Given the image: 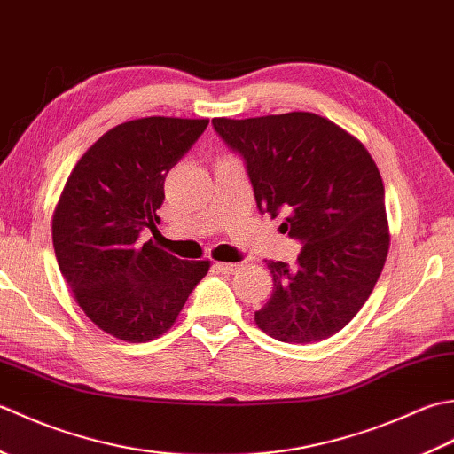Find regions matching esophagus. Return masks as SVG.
<instances>
[{
    "label": "esophagus",
    "instance_id": "1",
    "mask_svg": "<svg viewBox=\"0 0 454 454\" xmlns=\"http://www.w3.org/2000/svg\"><path fill=\"white\" fill-rule=\"evenodd\" d=\"M215 266H217V270L225 272V274H235L240 270V268H243V264H239V262H217Z\"/></svg>",
    "mask_w": 454,
    "mask_h": 454
}]
</instances>
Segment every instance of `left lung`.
<instances>
[{
    "mask_svg": "<svg viewBox=\"0 0 454 454\" xmlns=\"http://www.w3.org/2000/svg\"><path fill=\"white\" fill-rule=\"evenodd\" d=\"M219 137L243 156L258 209L284 215L303 243L294 266L266 261L274 290L254 313L284 343H316L343 329L380 278L390 248L384 184L356 137L309 111L215 117Z\"/></svg>",
    "mask_w": 454,
    "mask_h": 454,
    "instance_id": "left-lung-1",
    "label": "left lung"
}]
</instances>
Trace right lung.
Returning a JSON list of instances; mask_svg holds the SVG:
<instances>
[{
	"label": "right lung",
	"mask_w": 454,
	"mask_h": 454,
	"mask_svg": "<svg viewBox=\"0 0 454 454\" xmlns=\"http://www.w3.org/2000/svg\"><path fill=\"white\" fill-rule=\"evenodd\" d=\"M209 119L141 117L109 129L74 166L52 215V245L74 300L125 343L168 331L209 261H180L153 240L164 178Z\"/></svg>",
	"instance_id": "obj_1"
}]
</instances>
